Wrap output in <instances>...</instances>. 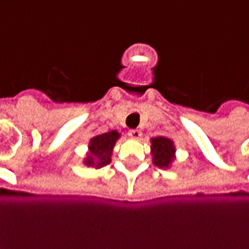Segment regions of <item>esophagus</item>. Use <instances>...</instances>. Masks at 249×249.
I'll return each instance as SVG.
<instances>
[{
  "label": "esophagus",
  "instance_id": "esophagus-1",
  "mask_svg": "<svg viewBox=\"0 0 249 249\" xmlns=\"http://www.w3.org/2000/svg\"><path fill=\"white\" fill-rule=\"evenodd\" d=\"M142 135V132L139 131V130H130L128 131V137L132 138V139H139Z\"/></svg>",
  "mask_w": 249,
  "mask_h": 249
}]
</instances>
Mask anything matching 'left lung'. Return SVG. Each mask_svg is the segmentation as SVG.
<instances>
[{
  "label": "left lung",
  "instance_id": "obj_1",
  "mask_svg": "<svg viewBox=\"0 0 249 249\" xmlns=\"http://www.w3.org/2000/svg\"><path fill=\"white\" fill-rule=\"evenodd\" d=\"M152 163L160 168H168L175 159V146L171 139L157 137L151 139Z\"/></svg>",
  "mask_w": 249,
  "mask_h": 249
}]
</instances>
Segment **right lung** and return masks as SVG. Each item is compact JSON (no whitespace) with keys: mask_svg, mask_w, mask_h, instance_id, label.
I'll list each match as a JSON object with an SVG mask.
<instances>
[{"mask_svg":"<svg viewBox=\"0 0 249 249\" xmlns=\"http://www.w3.org/2000/svg\"><path fill=\"white\" fill-rule=\"evenodd\" d=\"M119 138H121V134L115 130L91 138L89 143V154L85 158L83 163L86 166L95 167V168L107 166L111 162L112 148Z\"/></svg>","mask_w":249,"mask_h":249,"instance_id":"1","label":"right lung"}]
</instances>
